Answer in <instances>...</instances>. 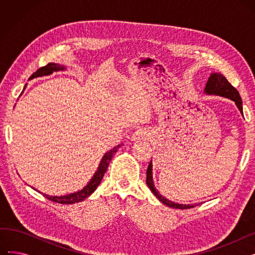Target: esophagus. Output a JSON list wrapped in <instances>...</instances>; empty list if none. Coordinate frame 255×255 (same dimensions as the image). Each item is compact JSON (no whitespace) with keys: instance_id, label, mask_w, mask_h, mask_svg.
Instances as JSON below:
<instances>
[{"instance_id":"esophagus-1","label":"esophagus","mask_w":255,"mask_h":255,"mask_svg":"<svg viewBox=\"0 0 255 255\" xmlns=\"http://www.w3.org/2000/svg\"><path fill=\"white\" fill-rule=\"evenodd\" d=\"M148 137V131H146L144 128H138L132 135L133 140H140V139H145Z\"/></svg>"}]
</instances>
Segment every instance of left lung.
Instances as JSON below:
<instances>
[{"instance_id": "left-lung-1", "label": "left lung", "mask_w": 255, "mask_h": 255, "mask_svg": "<svg viewBox=\"0 0 255 255\" xmlns=\"http://www.w3.org/2000/svg\"><path fill=\"white\" fill-rule=\"evenodd\" d=\"M205 92L207 94H215V95H219V96H223L226 98H230L233 101L236 102L238 109L240 110L241 114L243 115V107H242V99H241L240 94L238 92V90L232 86V84H230L229 80H227L222 74L220 73H213L211 74L207 86L205 88ZM146 185L149 186V188L152 190V192L155 194V196L162 202L164 205L173 208V209H191L197 206V204L195 205H179L177 203H173L171 200L166 199L165 197H163L161 194H160L154 186V182H153V177H152V162H150L148 169H146ZM199 205V204H198Z\"/></svg>"}]
</instances>
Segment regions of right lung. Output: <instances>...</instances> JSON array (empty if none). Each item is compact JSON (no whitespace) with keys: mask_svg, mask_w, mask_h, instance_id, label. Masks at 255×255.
Listing matches in <instances>:
<instances>
[{"mask_svg":"<svg viewBox=\"0 0 255 255\" xmlns=\"http://www.w3.org/2000/svg\"><path fill=\"white\" fill-rule=\"evenodd\" d=\"M65 68L63 66L59 65V64H55V63H48L47 65L41 67V68L37 69V71H35L29 79L35 78V77H39V76H43V75H49L51 74L53 71H59V70H64ZM121 144L117 145L116 148H114L113 150H111L110 152H107L99 164V167L97 169V171L95 172V175L93 176V178L91 179V181L89 182V184L85 187L84 189L79 190L75 193H71L69 195H64V196H51V195H47V194H43L40 191H38L39 193L43 194V196H45L47 199L51 200V202H55L58 204H63V205H71V204H75V203H79L84 200L85 198H87L89 195H91L94 191L96 190L97 186L101 183L102 178L104 176V173L110 165L111 160L114 156V154L117 152V150L120 148ZM35 189V188H33ZM37 190V189H35Z\"/></svg>","mask_w":255,"mask_h":255,"instance_id":"right-lung-1","label":"right lung"}]
</instances>
